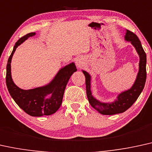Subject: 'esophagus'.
<instances>
[{"label": "esophagus", "mask_w": 152, "mask_h": 152, "mask_svg": "<svg viewBox=\"0 0 152 152\" xmlns=\"http://www.w3.org/2000/svg\"><path fill=\"white\" fill-rule=\"evenodd\" d=\"M76 65H77L78 67H80L83 64V59L81 58V57H80V58H78L77 59H76Z\"/></svg>", "instance_id": "34e87169"}]
</instances>
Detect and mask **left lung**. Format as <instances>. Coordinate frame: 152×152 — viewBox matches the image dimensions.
Here are the masks:
<instances>
[{
    "label": "left lung",
    "mask_w": 152,
    "mask_h": 152,
    "mask_svg": "<svg viewBox=\"0 0 152 152\" xmlns=\"http://www.w3.org/2000/svg\"><path fill=\"white\" fill-rule=\"evenodd\" d=\"M125 40L130 41L139 55V72L135 81L132 87L129 90L119 94L117 99L114 102L111 103H104L95 99L92 95L90 90V80H91L90 75L87 72L83 70V73L86 77V94L89 103L94 109L103 115H114L126 111L137 100L145 87L146 78H147V71H146L147 56L145 52L142 48L139 38L133 32L126 30Z\"/></svg>",
    "instance_id": "1"
}]
</instances>
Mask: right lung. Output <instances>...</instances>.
I'll return each instance as SVG.
<instances>
[{
    "mask_svg": "<svg viewBox=\"0 0 152 152\" xmlns=\"http://www.w3.org/2000/svg\"><path fill=\"white\" fill-rule=\"evenodd\" d=\"M36 35L29 33L18 40L9 57L6 67V85L11 97L17 104L31 116H49L60 107L66 84L71 76L76 72L74 62L61 69L53 80L45 86L30 90H23L15 85L11 76V61L16 48L28 37Z\"/></svg>",
    "mask_w": 152,
    "mask_h": 152,
    "instance_id": "right-lung-1",
    "label": "right lung"
}]
</instances>
